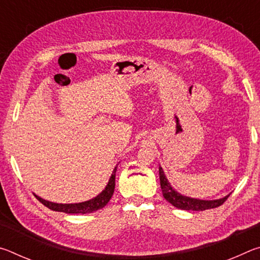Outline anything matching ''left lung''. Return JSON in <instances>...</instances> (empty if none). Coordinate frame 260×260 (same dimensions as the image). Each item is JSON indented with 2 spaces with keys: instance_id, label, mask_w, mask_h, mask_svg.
I'll use <instances>...</instances> for the list:
<instances>
[{
  "instance_id": "1",
  "label": "left lung",
  "mask_w": 260,
  "mask_h": 260,
  "mask_svg": "<svg viewBox=\"0 0 260 260\" xmlns=\"http://www.w3.org/2000/svg\"><path fill=\"white\" fill-rule=\"evenodd\" d=\"M159 180H160V188L162 191V196L164 199L170 202L171 204L175 208L181 209V210H188V211H204L209 209H214L218 208V206L222 205L227 201L230 195L220 200L215 201H203V200H196V199H190V197L182 196L180 195L178 191H175L174 189L171 187V184L167 181L164 172H162V169L159 167Z\"/></svg>"
}]
</instances>
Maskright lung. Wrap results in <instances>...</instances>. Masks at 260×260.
<instances>
[{
  "label": "right lung",
  "mask_w": 260,
  "mask_h": 260,
  "mask_svg": "<svg viewBox=\"0 0 260 260\" xmlns=\"http://www.w3.org/2000/svg\"><path fill=\"white\" fill-rule=\"evenodd\" d=\"M116 171L117 166L114 167L111 178H110L109 182L105 187L104 190L100 193L99 196H96L95 199L82 202V203H76V204H58V203H52V202L42 200L41 197L35 196L37 199L41 202V203L47 206L48 209L52 211H58V212H65V213H91L94 211H98L100 209H103L105 205L108 204V202L111 199L114 191V184H116Z\"/></svg>",
  "instance_id": "obj_1"
}]
</instances>
